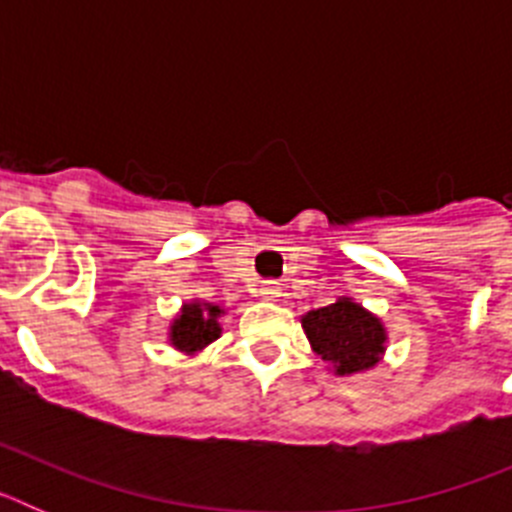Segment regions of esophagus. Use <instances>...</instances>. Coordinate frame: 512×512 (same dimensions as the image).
<instances>
[{
  "instance_id": "esophagus-1",
  "label": "esophagus",
  "mask_w": 512,
  "mask_h": 512,
  "mask_svg": "<svg viewBox=\"0 0 512 512\" xmlns=\"http://www.w3.org/2000/svg\"><path fill=\"white\" fill-rule=\"evenodd\" d=\"M261 297H266V300H277V297H282V287H279L277 282H264L261 284Z\"/></svg>"
}]
</instances>
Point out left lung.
I'll list each match as a JSON object with an SVG mask.
<instances>
[{
    "label": "left lung",
    "instance_id": "8db88e82",
    "mask_svg": "<svg viewBox=\"0 0 512 512\" xmlns=\"http://www.w3.org/2000/svg\"><path fill=\"white\" fill-rule=\"evenodd\" d=\"M302 328L312 351L328 361V369L338 377L374 369L387 351L384 323L351 297L305 312Z\"/></svg>",
    "mask_w": 512,
    "mask_h": 512
}]
</instances>
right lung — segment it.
<instances>
[{
  "label": "right lung",
  "instance_id": "obj_1",
  "mask_svg": "<svg viewBox=\"0 0 512 512\" xmlns=\"http://www.w3.org/2000/svg\"><path fill=\"white\" fill-rule=\"evenodd\" d=\"M220 315H225V310L212 302H184L182 310L176 312V318L169 325V343L182 354H200L202 348L210 346L223 333L217 323Z\"/></svg>",
  "mask_w": 512,
  "mask_h": 512
}]
</instances>
